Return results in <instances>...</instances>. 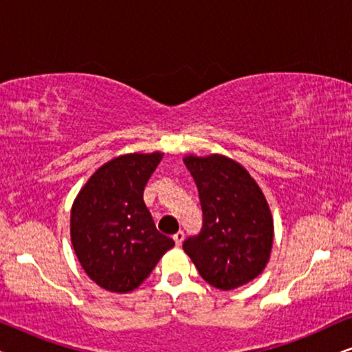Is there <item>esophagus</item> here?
Returning a JSON list of instances; mask_svg holds the SVG:
<instances>
[{
    "label": "esophagus",
    "mask_w": 352,
    "mask_h": 352,
    "mask_svg": "<svg viewBox=\"0 0 352 352\" xmlns=\"http://www.w3.org/2000/svg\"><path fill=\"white\" fill-rule=\"evenodd\" d=\"M173 240H175L176 247H181L182 240H184V232H182V230H179V232H176L175 235H173Z\"/></svg>",
    "instance_id": "34e87169"
}]
</instances>
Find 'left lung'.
<instances>
[{
	"label": "left lung",
	"mask_w": 352,
	"mask_h": 352,
	"mask_svg": "<svg viewBox=\"0 0 352 352\" xmlns=\"http://www.w3.org/2000/svg\"><path fill=\"white\" fill-rule=\"evenodd\" d=\"M184 163L199 189L204 224L182 248L210 285H245L271 256L274 221L264 194L242 165L224 155H187Z\"/></svg>",
	"instance_id": "left-lung-1"
}]
</instances>
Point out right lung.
<instances>
[{"label": "right lung", "mask_w": 352, "mask_h": 352, "mask_svg": "<svg viewBox=\"0 0 352 352\" xmlns=\"http://www.w3.org/2000/svg\"><path fill=\"white\" fill-rule=\"evenodd\" d=\"M163 157L128 153L110 160L76 195L70 237L81 267L104 290L138 288L175 242L160 234L144 204V187Z\"/></svg>", "instance_id": "obj_1"}]
</instances>
